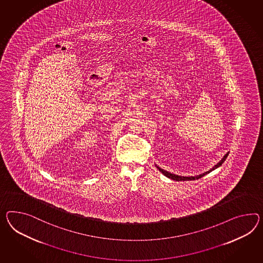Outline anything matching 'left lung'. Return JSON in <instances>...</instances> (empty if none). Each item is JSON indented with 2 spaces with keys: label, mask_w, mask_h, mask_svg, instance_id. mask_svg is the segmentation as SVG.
I'll use <instances>...</instances> for the list:
<instances>
[{
  "label": "left lung",
  "mask_w": 263,
  "mask_h": 263,
  "mask_svg": "<svg viewBox=\"0 0 263 263\" xmlns=\"http://www.w3.org/2000/svg\"><path fill=\"white\" fill-rule=\"evenodd\" d=\"M229 155V153H227L226 155L223 156L222 159L220 160V161L218 162L216 165H215L213 168L209 170V171H207V172H205V173H203L201 175H195V176H181V175H175V174H172V173H170V172H167V171H165V170H163V168H160V167H158V166H156V168H158L160 172H161L163 175H165V176H167L168 178H171V179H173V180H176V181H186V180H195V179H199V178H201L202 176L204 175H207V174H209L211 173L212 171H214V170H216V168H218V167H220L221 165H222L223 162L225 161V159L227 158V156Z\"/></svg>",
  "instance_id": "8db88e82"
}]
</instances>
